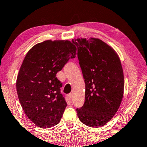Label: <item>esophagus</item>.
<instances>
[{
	"label": "esophagus",
	"instance_id": "obj_1",
	"mask_svg": "<svg viewBox=\"0 0 147 147\" xmlns=\"http://www.w3.org/2000/svg\"><path fill=\"white\" fill-rule=\"evenodd\" d=\"M67 98H69V99L70 100H71L72 99H73V95H72L71 94H68V95H67Z\"/></svg>",
	"mask_w": 147,
	"mask_h": 147
}]
</instances>
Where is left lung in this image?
<instances>
[{"label": "left lung", "mask_w": 147, "mask_h": 147, "mask_svg": "<svg viewBox=\"0 0 147 147\" xmlns=\"http://www.w3.org/2000/svg\"><path fill=\"white\" fill-rule=\"evenodd\" d=\"M86 84L85 102L77 108L82 123L92 128L105 125L121 104L124 80L118 54L112 47L96 38L73 39Z\"/></svg>", "instance_id": "1"}]
</instances>
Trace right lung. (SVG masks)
Here are the masks:
<instances>
[{"instance_id":"obj_1","label":"right lung","mask_w":147,"mask_h":147,"mask_svg":"<svg viewBox=\"0 0 147 147\" xmlns=\"http://www.w3.org/2000/svg\"><path fill=\"white\" fill-rule=\"evenodd\" d=\"M76 55V47L67 40H47L27 52L16 86L22 108L36 126L51 128L61 120L67 103L56 74Z\"/></svg>"}]
</instances>
